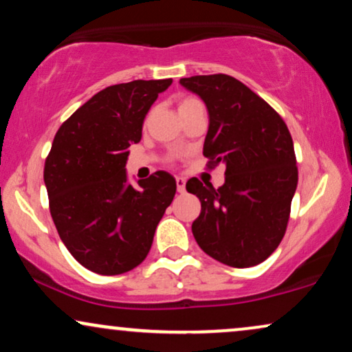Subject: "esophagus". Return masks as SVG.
<instances>
[{
	"label": "esophagus",
	"instance_id": "34e87169",
	"mask_svg": "<svg viewBox=\"0 0 352 352\" xmlns=\"http://www.w3.org/2000/svg\"><path fill=\"white\" fill-rule=\"evenodd\" d=\"M175 182H177V190H179V193H184L185 192V179L177 177Z\"/></svg>",
	"mask_w": 352,
	"mask_h": 352
}]
</instances>
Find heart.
Segmentation results:
<instances>
[{"instance_id":"heart-1","label":"heart","mask_w":352,"mask_h":352,"mask_svg":"<svg viewBox=\"0 0 352 352\" xmlns=\"http://www.w3.org/2000/svg\"><path fill=\"white\" fill-rule=\"evenodd\" d=\"M193 103H198V100H193V98H185L184 101L180 103V107H188V104H193ZM179 107V108H180Z\"/></svg>"}]
</instances>
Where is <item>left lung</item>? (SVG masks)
<instances>
[{"label": "left lung", "mask_w": 352, "mask_h": 352, "mask_svg": "<svg viewBox=\"0 0 352 352\" xmlns=\"http://www.w3.org/2000/svg\"><path fill=\"white\" fill-rule=\"evenodd\" d=\"M180 85L208 109L203 155L211 165H226L219 188L198 179L187 182L188 192L201 201L192 224L195 239L231 267L261 264L285 234L298 184L289 128L269 103L230 75H197L180 78Z\"/></svg>", "instance_id": "obj_1"}]
</instances>
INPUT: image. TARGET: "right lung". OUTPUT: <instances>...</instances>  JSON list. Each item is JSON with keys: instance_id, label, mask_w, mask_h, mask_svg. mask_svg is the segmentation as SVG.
<instances>
[{"instance_id": "add662e5", "label": "right lung", "mask_w": 352, "mask_h": 352, "mask_svg": "<svg viewBox=\"0 0 352 352\" xmlns=\"http://www.w3.org/2000/svg\"><path fill=\"white\" fill-rule=\"evenodd\" d=\"M172 78L134 80L91 96L55 134L44 182L62 243L83 267L118 275L146 259L155 228L175 197L168 172L128 182L129 146Z\"/></svg>"}]
</instances>
